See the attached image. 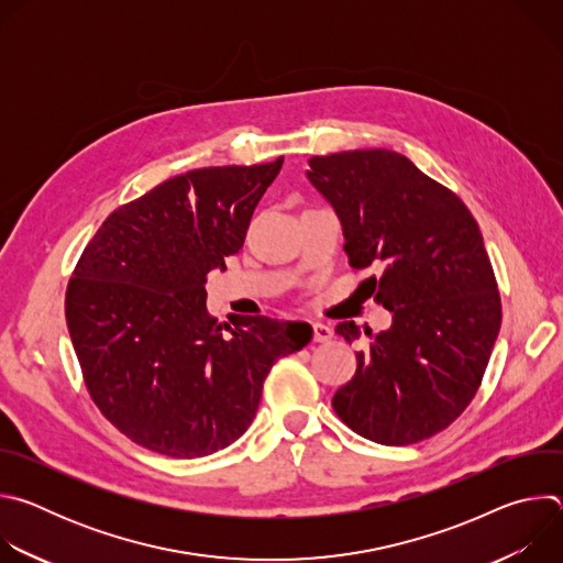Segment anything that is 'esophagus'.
<instances>
[{"label":"esophagus","instance_id":"obj_1","mask_svg":"<svg viewBox=\"0 0 563 563\" xmlns=\"http://www.w3.org/2000/svg\"><path fill=\"white\" fill-rule=\"evenodd\" d=\"M311 334H313V341H316V343H328V341L334 336L332 328L325 325V323H313V325H311Z\"/></svg>","mask_w":563,"mask_h":563}]
</instances>
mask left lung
<instances>
[{
	"instance_id": "8db88e82",
	"label": "left lung",
	"mask_w": 563,
	"mask_h": 563,
	"mask_svg": "<svg viewBox=\"0 0 563 563\" xmlns=\"http://www.w3.org/2000/svg\"><path fill=\"white\" fill-rule=\"evenodd\" d=\"M307 178L341 218L350 265L383 267L367 280L391 311L389 330H365L334 412L380 445L430 439L470 406L501 328L484 235L454 191L396 151L313 155ZM336 334L352 343L361 330L343 320Z\"/></svg>"
}]
</instances>
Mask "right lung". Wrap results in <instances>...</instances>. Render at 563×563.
<instances>
[{
  "label": "right lung",
  "instance_id": "right-lung-1",
  "mask_svg": "<svg viewBox=\"0 0 563 563\" xmlns=\"http://www.w3.org/2000/svg\"><path fill=\"white\" fill-rule=\"evenodd\" d=\"M283 157L194 169L118 207L66 287V325L98 410L133 443L174 459L245 434L272 365L311 339L307 323L207 311V274L243 247ZM227 329L230 334L224 335Z\"/></svg>",
  "mask_w": 563,
  "mask_h": 563
}]
</instances>
